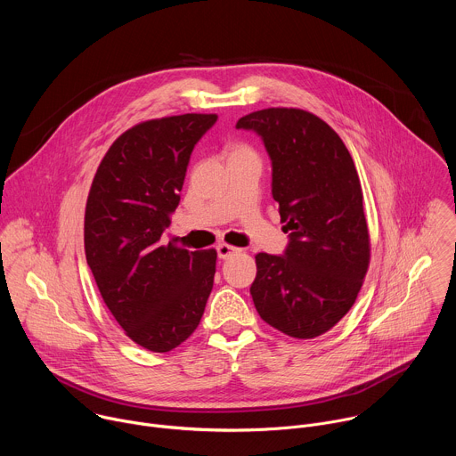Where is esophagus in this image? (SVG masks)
Wrapping results in <instances>:
<instances>
[{
	"label": "esophagus",
	"mask_w": 456,
	"mask_h": 456,
	"mask_svg": "<svg viewBox=\"0 0 456 456\" xmlns=\"http://www.w3.org/2000/svg\"><path fill=\"white\" fill-rule=\"evenodd\" d=\"M216 250H218V257H220V259H227V257H231L234 252H238V248L232 247V245H229V243H218Z\"/></svg>",
	"instance_id": "34e87169"
}]
</instances>
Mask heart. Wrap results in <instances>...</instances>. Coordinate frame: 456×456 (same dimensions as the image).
<instances>
[{
    "label": "heart",
    "instance_id": "obj_1",
    "mask_svg": "<svg viewBox=\"0 0 456 456\" xmlns=\"http://www.w3.org/2000/svg\"><path fill=\"white\" fill-rule=\"evenodd\" d=\"M234 153H250V150L247 146H234L231 150V155H234Z\"/></svg>",
    "mask_w": 456,
    "mask_h": 456
}]
</instances>
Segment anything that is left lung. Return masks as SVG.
Wrapping results in <instances>:
<instances>
[{"label":"left lung","mask_w":456,"mask_h":456,"mask_svg":"<svg viewBox=\"0 0 456 456\" xmlns=\"http://www.w3.org/2000/svg\"><path fill=\"white\" fill-rule=\"evenodd\" d=\"M264 139L273 197L289 232L285 256L256 254L254 306L276 330L314 339L354 306L370 265L361 180L334 129L299 108H267L236 122Z\"/></svg>","instance_id":"left-lung-1"}]
</instances>
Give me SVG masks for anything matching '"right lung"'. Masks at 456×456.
I'll use <instances>...</instances> for the list:
<instances>
[{
  "label": "right lung",
  "mask_w": 456,
  "mask_h": 456,
  "mask_svg": "<svg viewBox=\"0 0 456 456\" xmlns=\"http://www.w3.org/2000/svg\"><path fill=\"white\" fill-rule=\"evenodd\" d=\"M216 118L183 113L135 124L110 146L90 187L86 262L124 334L150 352H169L197 330L213 290L216 250L189 252L160 238L192 148Z\"/></svg>",
  "instance_id": "1"
}]
</instances>
